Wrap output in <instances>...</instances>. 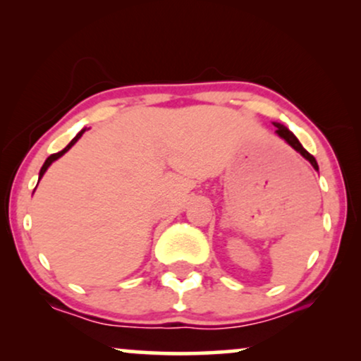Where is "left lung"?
<instances>
[{
    "label": "left lung",
    "instance_id": "8db88e82",
    "mask_svg": "<svg viewBox=\"0 0 361 361\" xmlns=\"http://www.w3.org/2000/svg\"><path fill=\"white\" fill-rule=\"evenodd\" d=\"M273 125L276 126V135H278V136L281 137V140H284L286 142H288V145H289L290 147H293L294 151H298L299 154L302 156L305 161H309L310 164H312V167H314L315 171H319V166H317V161H315V157H314L312 154H310V152H307V151L304 149L302 145H300L298 137L294 136V133L290 131L289 128H286L284 125H281V123H273Z\"/></svg>",
    "mask_w": 361,
    "mask_h": 361
}]
</instances>
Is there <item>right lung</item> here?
Segmentation results:
<instances>
[{
	"instance_id": "obj_1",
	"label": "right lung",
	"mask_w": 361,
	"mask_h": 361,
	"mask_svg": "<svg viewBox=\"0 0 361 361\" xmlns=\"http://www.w3.org/2000/svg\"><path fill=\"white\" fill-rule=\"evenodd\" d=\"M87 130H88V128H83V130H80V131H78V135H77L75 137H73V140H72L71 142H68V145H67L66 147H63V149H62V151H59V152H56V154H51V156H49V157H47V159H46V162H44V164H42V167H41V172H39V180H41V179H42V176H44V174H46V171L49 169V166H51L54 161H57V159H59V157H62L63 154H66V152H67L68 149H71V147H72L73 145H75V142H77L78 140H80V137H82V135H83V133H85Z\"/></svg>"
}]
</instances>
